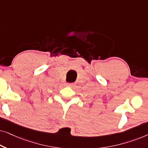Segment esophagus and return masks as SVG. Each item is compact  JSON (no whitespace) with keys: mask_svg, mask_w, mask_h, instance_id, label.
<instances>
[{"mask_svg":"<svg viewBox=\"0 0 148 148\" xmlns=\"http://www.w3.org/2000/svg\"><path fill=\"white\" fill-rule=\"evenodd\" d=\"M67 86L69 87H73L74 86V84H73V83H69V84H67Z\"/></svg>","mask_w":148,"mask_h":148,"instance_id":"1","label":"esophagus"}]
</instances>
